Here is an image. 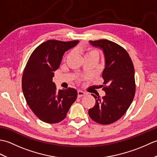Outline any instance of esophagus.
<instances>
[{
  "mask_svg": "<svg viewBox=\"0 0 157 157\" xmlns=\"http://www.w3.org/2000/svg\"><path fill=\"white\" fill-rule=\"evenodd\" d=\"M86 93L85 92H83L82 90H78V98H80V97H82V96H84V95H86Z\"/></svg>",
  "mask_w": 157,
  "mask_h": 157,
  "instance_id": "34e87169",
  "label": "esophagus"
}]
</instances>
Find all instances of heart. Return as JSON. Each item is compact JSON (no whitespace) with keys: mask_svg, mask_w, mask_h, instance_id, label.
I'll return each mask as SVG.
<instances>
[{"mask_svg":"<svg viewBox=\"0 0 157 157\" xmlns=\"http://www.w3.org/2000/svg\"><path fill=\"white\" fill-rule=\"evenodd\" d=\"M78 50L80 51L83 55H84V57L87 56H90V55H96L98 56V51L94 49H91V48H79Z\"/></svg>","mask_w":157,"mask_h":157,"instance_id":"1","label":"heart"}]
</instances>
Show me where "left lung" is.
<instances>
[{"instance_id": "1", "label": "left lung", "mask_w": 157, "mask_h": 157, "mask_svg": "<svg viewBox=\"0 0 157 157\" xmlns=\"http://www.w3.org/2000/svg\"><path fill=\"white\" fill-rule=\"evenodd\" d=\"M104 53L105 67L102 71V98L92 95L96 105L88 114L93 121L102 125L111 124L119 119L128 111L134 98L136 84L134 67L131 58L121 46L108 40L90 41Z\"/></svg>"}]
</instances>
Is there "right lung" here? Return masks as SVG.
I'll return each instance as SVG.
<instances>
[{"mask_svg": "<svg viewBox=\"0 0 157 157\" xmlns=\"http://www.w3.org/2000/svg\"><path fill=\"white\" fill-rule=\"evenodd\" d=\"M78 42L49 40L33 51L25 65L22 76L23 95L33 113L45 123L61 121L77 98L75 89L58 90L52 78L64 53Z\"/></svg>", "mask_w": 157, "mask_h": 157, "instance_id": "right-lung-1", "label": "right lung"}]
</instances>
